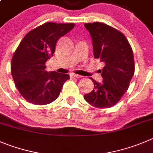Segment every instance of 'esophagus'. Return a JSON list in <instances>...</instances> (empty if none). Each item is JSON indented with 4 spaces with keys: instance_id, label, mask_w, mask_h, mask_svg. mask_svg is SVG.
<instances>
[{
    "instance_id": "esophagus-1",
    "label": "esophagus",
    "mask_w": 153,
    "mask_h": 153,
    "mask_svg": "<svg viewBox=\"0 0 153 153\" xmlns=\"http://www.w3.org/2000/svg\"><path fill=\"white\" fill-rule=\"evenodd\" d=\"M71 77L72 78H82L83 76H81V75H76V74H71Z\"/></svg>"
}]
</instances>
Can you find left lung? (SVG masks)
Here are the masks:
<instances>
[{
    "label": "left lung",
    "instance_id": "8db88e82",
    "mask_svg": "<svg viewBox=\"0 0 153 153\" xmlns=\"http://www.w3.org/2000/svg\"><path fill=\"white\" fill-rule=\"evenodd\" d=\"M92 38L94 58L105 63L101 76L102 82H94V90L84 98L97 108L113 106L128 89L134 74L132 48L125 35L102 22L85 24Z\"/></svg>",
    "mask_w": 153,
    "mask_h": 153
}]
</instances>
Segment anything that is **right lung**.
Wrapping results in <instances>:
<instances>
[{"label":"right lung","mask_w":153,"mask_h":153,"mask_svg":"<svg viewBox=\"0 0 153 153\" xmlns=\"http://www.w3.org/2000/svg\"><path fill=\"white\" fill-rule=\"evenodd\" d=\"M75 26L74 23L47 22L29 31L13 54L11 74L16 87L28 102L46 105L59 95L68 74L47 72L45 63L55 52L57 41Z\"/></svg>","instance_id":"add662e5"}]
</instances>
